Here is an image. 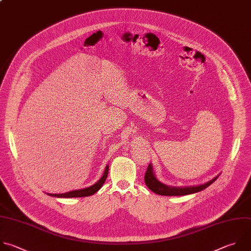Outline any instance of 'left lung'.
Segmentation results:
<instances>
[{"label":"left lung","mask_w":251,"mask_h":251,"mask_svg":"<svg viewBox=\"0 0 251 251\" xmlns=\"http://www.w3.org/2000/svg\"><path fill=\"white\" fill-rule=\"evenodd\" d=\"M219 176L213 178L212 180H210L209 182L202 184V185H198V186H191V187H171L165 185L161 182H159L153 173H152V168L151 165L149 164L146 175H145V183L148 186V188L150 190H151L152 192L158 194V195H164V196H180V195H188V194H192V193H196L199 191L204 190L205 188H207L208 186H210Z\"/></svg>","instance_id":"1"}]
</instances>
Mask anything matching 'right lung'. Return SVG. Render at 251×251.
Segmentation results:
<instances>
[{
    "label": "right lung",
    "mask_w": 251,
    "mask_h": 251,
    "mask_svg": "<svg viewBox=\"0 0 251 251\" xmlns=\"http://www.w3.org/2000/svg\"><path fill=\"white\" fill-rule=\"evenodd\" d=\"M108 170H109V166L106 165L104 174L102 176V177L93 186H90L88 188L85 189H80V190H75V191H70L67 193H63V194H48L50 196L53 197H60V198H73V197H87V196H91L93 194H95L96 192H98L101 186L103 185V183L105 182L107 176H108Z\"/></svg>",
    "instance_id": "obj_1"
}]
</instances>
